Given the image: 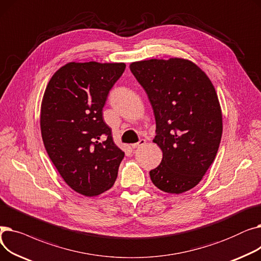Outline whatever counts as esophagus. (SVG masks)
I'll list each match as a JSON object with an SVG mask.
<instances>
[{
    "instance_id": "1",
    "label": "esophagus",
    "mask_w": 261,
    "mask_h": 261,
    "mask_svg": "<svg viewBox=\"0 0 261 261\" xmlns=\"http://www.w3.org/2000/svg\"><path fill=\"white\" fill-rule=\"evenodd\" d=\"M145 144H146V140H140L139 143H136V144H133V145H132V148H139V147H142V146L145 145Z\"/></svg>"
}]
</instances>
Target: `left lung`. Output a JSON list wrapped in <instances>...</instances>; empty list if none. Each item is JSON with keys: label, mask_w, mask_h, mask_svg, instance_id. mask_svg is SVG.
Masks as SVG:
<instances>
[{"label": "left lung", "mask_w": 261, "mask_h": 261, "mask_svg": "<svg viewBox=\"0 0 261 261\" xmlns=\"http://www.w3.org/2000/svg\"><path fill=\"white\" fill-rule=\"evenodd\" d=\"M147 93L162 150L152 183L179 195L197 186L213 164L222 136V111L213 82L193 61L149 59L130 64Z\"/></svg>", "instance_id": "8db88e82"}]
</instances>
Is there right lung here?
Wrapping results in <instances>:
<instances>
[{"mask_svg":"<svg viewBox=\"0 0 261 261\" xmlns=\"http://www.w3.org/2000/svg\"><path fill=\"white\" fill-rule=\"evenodd\" d=\"M125 68L123 62H68L43 94L40 128L46 152L64 182L86 197L113 186L125 155L102 119L109 91Z\"/></svg>","mask_w":261,"mask_h":261,"instance_id":"1","label":"right lung"}]
</instances>
